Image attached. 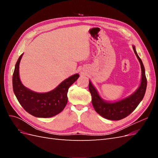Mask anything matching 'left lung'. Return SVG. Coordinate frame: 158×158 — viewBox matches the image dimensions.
<instances>
[{"label": "left lung", "mask_w": 158, "mask_h": 158, "mask_svg": "<svg viewBox=\"0 0 158 158\" xmlns=\"http://www.w3.org/2000/svg\"><path fill=\"white\" fill-rule=\"evenodd\" d=\"M132 48L140 64L142 71L140 84L135 92L117 101H106L101 97L92 82L89 80V90L92 95V103L95 111L102 117L109 120L118 121L129 115L139 105L146 93L147 80L144 66L137 54L135 46L132 45Z\"/></svg>", "instance_id": "8db88e82"}]
</instances>
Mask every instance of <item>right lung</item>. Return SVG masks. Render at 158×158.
Instances as JSON below:
<instances>
[{"label": "right lung", "mask_w": 158, "mask_h": 158, "mask_svg": "<svg viewBox=\"0 0 158 158\" xmlns=\"http://www.w3.org/2000/svg\"><path fill=\"white\" fill-rule=\"evenodd\" d=\"M23 55L18 58L12 77L13 90L18 101L28 113L34 117L48 118L56 115L64 109L68 102L69 88L80 75L75 74L70 76L50 92H35L24 86L20 80L19 66Z\"/></svg>", "instance_id": "right-lung-1"}]
</instances>
